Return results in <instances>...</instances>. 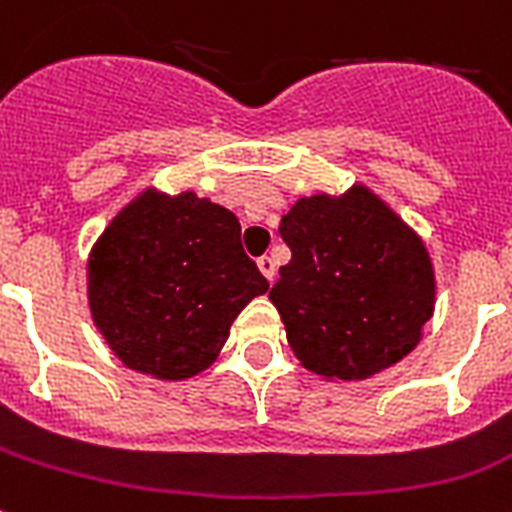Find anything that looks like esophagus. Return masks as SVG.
I'll use <instances>...</instances> for the list:
<instances>
[{"mask_svg":"<svg viewBox=\"0 0 512 512\" xmlns=\"http://www.w3.org/2000/svg\"><path fill=\"white\" fill-rule=\"evenodd\" d=\"M257 268H260V273H263L270 284H273V278H276V263H273V257H268V255L260 257V260H257Z\"/></svg>","mask_w":512,"mask_h":512,"instance_id":"1","label":"esophagus"}]
</instances>
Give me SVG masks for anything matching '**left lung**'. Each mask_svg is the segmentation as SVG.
I'll use <instances>...</instances> for the list:
<instances>
[{"label": "left lung", "mask_w": 512, "mask_h": 512, "mask_svg": "<svg viewBox=\"0 0 512 512\" xmlns=\"http://www.w3.org/2000/svg\"><path fill=\"white\" fill-rule=\"evenodd\" d=\"M292 249L270 302L307 371L363 381L421 342L436 278L423 239L368 186L302 197L281 218Z\"/></svg>", "instance_id": "1"}]
</instances>
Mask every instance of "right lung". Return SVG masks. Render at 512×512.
<instances>
[{
	"label": "right lung",
	"instance_id": "obj_1",
	"mask_svg": "<svg viewBox=\"0 0 512 512\" xmlns=\"http://www.w3.org/2000/svg\"><path fill=\"white\" fill-rule=\"evenodd\" d=\"M268 292L231 210L194 191H139L86 263L91 321L120 363L184 381L218 360L236 315Z\"/></svg>",
	"mask_w": 512,
	"mask_h": 512
}]
</instances>
